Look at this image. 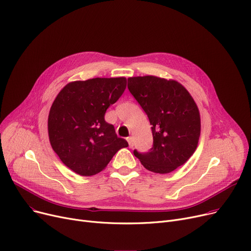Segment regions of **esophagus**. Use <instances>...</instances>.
Segmentation results:
<instances>
[{"mask_svg": "<svg viewBox=\"0 0 251 251\" xmlns=\"http://www.w3.org/2000/svg\"><path fill=\"white\" fill-rule=\"evenodd\" d=\"M127 141H128V145H129V148H132L134 146V140H133V137H127Z\"/></svg>", "mask_w": 251, "mask_h": 251, "instance_id": "obj_1", "label": "esophagus"}]
</instances>
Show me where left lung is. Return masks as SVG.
<instances>
[{"label":"left lung","instance_id":"8db88e82","mask_svg":"<svg viewBox=\"0 0 251 251\" xmlns=\"http://www.w3.org/2000/svg\"><path fill=\"white\" fill-rule=\"evenodd\" d=\"M128 89L148 115L152 147L133 154L150 171L165 174L186 163L197 149L200 114L193 97L176 81L145 75L128 79Z\"/></svg>","mask_w":251,"mask_h":251}]
</instances>
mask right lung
<instances>
[{
  "label": "right lung",
  "mask_w": 251,
  "mask_h": 251,
  "mask_svg": "<svg viewBox=\"0 0 251 251\" xmlns=\"http://www.w3.org/2000/svg\"><path fill=\"white\" fill-rule=\"evenodd\" d=\"M127 80L95 78L64 86L53 101L48 133L53 151L63 164L83 176L102 171L128 143L117 136L104 115L126 89Z\"/></svg>",
  "instance_id": "obj_1"
}]
</instances>
